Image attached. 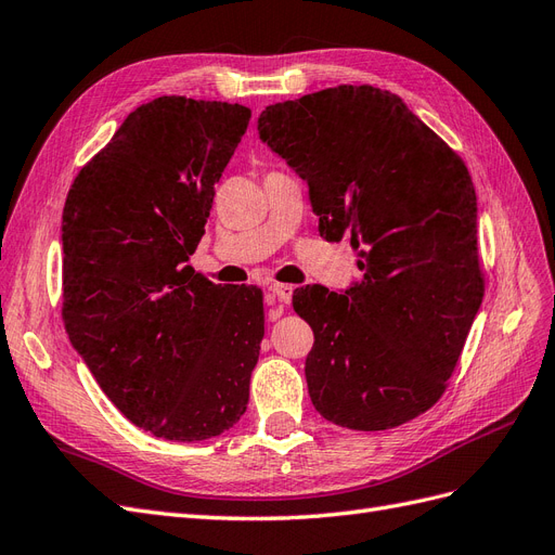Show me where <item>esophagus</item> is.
Masks as SVG:
<instances>
[{
	"instance_id": "esophagus-1",
	"label": "esophagus",
	"mask_w": 555,
	"mask_h": 555,
	"mask_svg": "<svg viewBox=\"0 0 555 555\" xmlns=\"http://www.w3.org/2000/svg\"><path fill=\"white\" fill-rule=\"evenodd\" d=\"M292 292H294L292 284H271L266 292V304L271 306V312L268 314L275 319L282 312V308L292 300Z\"/></svg>"
}]
</instances>
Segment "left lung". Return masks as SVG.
<instances>
[{"mask_svg":"<svg viewBox=\"0 0 555 555\" xmlns=\"http://www.w3.org/2000/svg\"><path fill=\"white\" fill-rule=\"evenodd\" d=\"M259 139L308 182L319 233L347 238L363 273L347 289L308 284L294 310L314 333V410L351 430H386L444 393L483 296L477 194L463 159L373 86L266 106Z\"/></svg>","mask_w":555,"mask_h":555,"instance_id":"obj_1","label":"left lung"}]
</instances>
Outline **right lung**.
<instances>
[{"label": "right lung", "mask_w": 555, "mask_h": 555, "mask_svg": "<svg viewBox=\"0 0 555 555\" xmlns=\"http://www.w3.org/2000/svg\"><path fill=\"white\" fill-rule=\"evenodd\" d=\"M249 115L241 104L153 99L66 196V333L113 405L155 438L208 440L247 410L261 289L229 294L188 261Z\"/></svg>", "instance_id": "obj_1"}]
</instances>
